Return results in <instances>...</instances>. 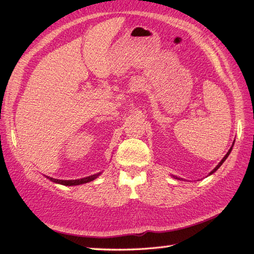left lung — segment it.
<instances>
[{"label": "left lung", "mask_w": 254, "mask_h": 254, "mask_svg": "<svg viewBox=\"0 0 254 254\" xmlns=\"http://www.w3.org/2000/svg\"><path fill=\"white\" fill-rule=\"evenodd\" d=\"M234 144H235V142L233 143V145H231V147H230V149H229V150H228V152H227V154H226V155L224 156V158H223L222 160H220V163H219V164H218V165H217L216 167H215V168H214V169H213L212 171H210V172H209V175H212V174H214V172H215V171H216V170H217V169L219 168V167L223 165V163H224V161H225L226 159H227V157H228V156H229V154H230V152H231V149H233V146H234ZM174 177H175V176H174ZM175 178H176V179H179V180H180V178H178V177H175Z\"/></svg>", "instance_id": "1"}]
</instances>
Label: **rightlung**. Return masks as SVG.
I'll use <instances>...</instances> for the list:
<instances>
[{
    "label": "right lung",
    "mask_w": 254,
    "mask_h": 254,
    "mask_svg": "<svg viewBox=\"0 0 254 254\" xmlns=\"http://www.w3.org/2000/svg\"><path fill=\"white\" fill-rule=\"evenodd\" d=\"M100 175L97 174V175H93V176H89V177H86V178H82V179H77V180H59V179H53V178H50V177H47L48 179H49L50 181L55 182V183H59V185H63V186H78V185H84V183H87V182H90L95 180L97 177H98Z\"/></svg>",
    "instance_id": "1"
}]
</instances>
